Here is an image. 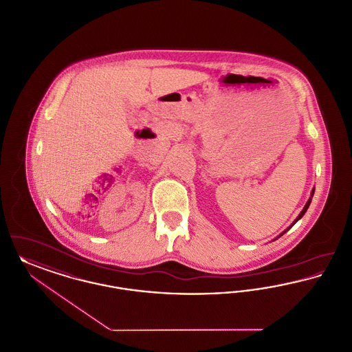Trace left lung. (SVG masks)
Listing matches in <instances>:
<instances>
[{
	"label": "left lung",
	"instance_id": "left-lung-1",
	"mask_svg": "<svg viewBox=\"0 0 352 352\" xmlns=\"http://www.w3.org/2000/svg\"><path fill=\"white\" fill-rule=\"evenodd\" d=\"M314 192H315V188H312V191H311V197H310V198H309V201H307V204H306V205H305V207H303V210H302V211H300V214H299V215H298V217H296V219H295V221H294V222H292V223H291V225H289V228H286V230H285V231H283V232H282V234H280V235H279V236H276V238H275V239H278V238H280V236H282V235H283V234H285V232H286V231H289V228H292V226H294V225H295V223H296V222H298V221H299V219H300V218H302V217H303V215H305V214H306V211H307V208H309V206H310L311 199H312V195H314ZM275 239H274V241H275Z\"/></svg>",
	"mask_w": 352,
	"mask_h": 352
}]
</instances>
